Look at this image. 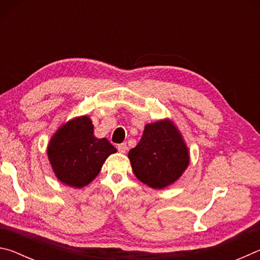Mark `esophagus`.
Here are the masks:
<instances>
[{"label":"esophagus","mask_w":260,"mask_h":260,"mask_svg":"<svg viewBox=\"0 0 260 260\" xmlns=\"http://www.w3.org/2000/svg\"><path fill=\"white\" fill-rule=\"evenodd\" d=\"M117 149H118V151H119V152H121V153H125V152L127 151V144H126V143H120V144H118V146H117Z\"/></svg>","instance_id":"1"}]
</instances>
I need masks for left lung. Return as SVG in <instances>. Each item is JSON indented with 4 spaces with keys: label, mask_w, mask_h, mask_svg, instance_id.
<instances>
[{
    "label": "left lung",
    "mask_w": 260,
    "mask_h": 260,
    "mask_svg": "<svg viewBox=\"0 0 260 260\" xmlns=\"http://www.w3.org/2000/svg\"><path fill=\"white\" fill-rule=\"evenodd\" d=\"M128 158L135 177L153 189L177 181L189 165L188 148L170 120L146 125L142 138L131 149Z\"/></svg>",
    "instance_id": "left-lung-1"
}]
</instances>
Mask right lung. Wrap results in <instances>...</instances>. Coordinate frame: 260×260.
<instances>
[{"label": "right lung", "mask_w": 260, "mask_h": 260, "mask_svg": "<svg viewBox=\"0 0 260 260\" xmlns=\"http://www.w3.org/2000/svg\"><path fill=\"white\" fill-rule=\"evenodd\" d=\"M117 152L107 139L94 136L87 116L68 121L52 136L48 158L57 179L68 186L81 188L93 181L105 159Z\"/></svg>", "instance_id": "obj_1"}]
</instances>
